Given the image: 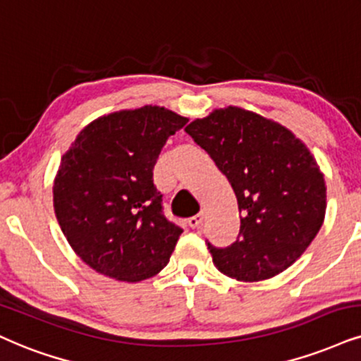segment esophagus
Instances as JSON below:
<instances>
[{
  "instance_id": "obj_1",
  "label": "esophagus",
  "mask_w": 361,
  "mask_h": 361,
  "mask_svg": "<svg viewBox=\"0 0 361 361\" xmlns=\"http://www.w3.org/2000/svg\"><path fill=\"white\" fill-rule=\"evenodd\" d=\"M202 221H204V216H202V214H195V216H192V217H190V219L188 221V224H189V228L195 229V228H199V226L202 224Z\"/></svg>"
}]
</instances>
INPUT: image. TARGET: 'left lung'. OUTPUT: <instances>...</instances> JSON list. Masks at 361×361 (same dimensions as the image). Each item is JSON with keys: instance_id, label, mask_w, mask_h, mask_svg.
<instances>
[{"instance_id": "1", "label": "left lung", "mask_w": 361, "mask_h": 361, "mask_svg": "<svg viewBox=\"0 0 361 361\" xmlns=\"http://www.w3.org/2000/svg\"><path fill=\"white\" fill-rule=\"evenodd\" d=\"M185 132L228 177L243 214L231 246L206 241L216 268L238 281H261L289 268L326 211L323 173L303 142L238 106L194 120Z\"/></svg>"}]
</instances>
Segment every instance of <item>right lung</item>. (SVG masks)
I'll return each mask as SVG.
<instances>
[{
    "mask_svg": "<svg viewBox=\"0 0 361 361\" xmlns=\"http://www.w3.org/2000/svg\"><path fill=\"white\" fill-rule=\"evenodd\" d=\"M188 118L142 106L97 118L61 157L53 207L66 241L97 273L120 281L152 278L182 228L164 216L154 166Z\"/></svg>",
    "mask_w": 361,
    "mask_h": 361,
    "instance_id": "1",
    "label": "right lung"
}]
</instances>
